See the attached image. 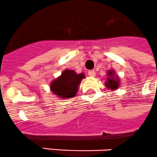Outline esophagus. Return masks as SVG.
Instances as JSON below:
<instances>
[{"label":"esophagus","instance_id":"obj_1","mask_svg":"<svg viewBox=\"0 0 157 157\" xmlns=\"http://www.w3.org/2000/svg\"><path fill=\"white\" fill-rule=\"evenodd\" d=\"M88 74H89V76H91V77H94V76H96V72H95L94 70H91L89 71Z\"/></svg>","mask_w":157,"mask_h":157}]
</instances>
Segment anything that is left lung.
<instances>
[{"mask_svg":"<svg viewBox=\"0 0 157 157\" xmlns=\"http://www.w3.org/2000/svg\"><path fill=\"white\" fill-rule=\"evenodd\" d=\"M120 83L121 80L119 76L116 74L115 71L113 69L107 71V77L105 79V85L108 89L113 91L117 90V89H119Z\"/></svg>","mask_w":157,"mask_h":157,"instance_id":"1","label":"left lung"}]
</instances>
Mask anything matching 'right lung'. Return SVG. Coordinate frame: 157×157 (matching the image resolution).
Masks as SVG:
<instances>
[{"label": "right lung", "instance_id": "add662e5", "mask_svg": "<svg viewBox=\"0 0 157 157\" xmlns=\"http://www.w3.org/2000/svg\"><path fill=\"white\" fill-rule=\"evenodd\" d=\"M85 77V73L77 74L75 71L65 69L50 83V90L59 98H72L76 95L79 85Z\"/></svg>", "mask_w": 157, "mask_h": 157}]
</instances>
